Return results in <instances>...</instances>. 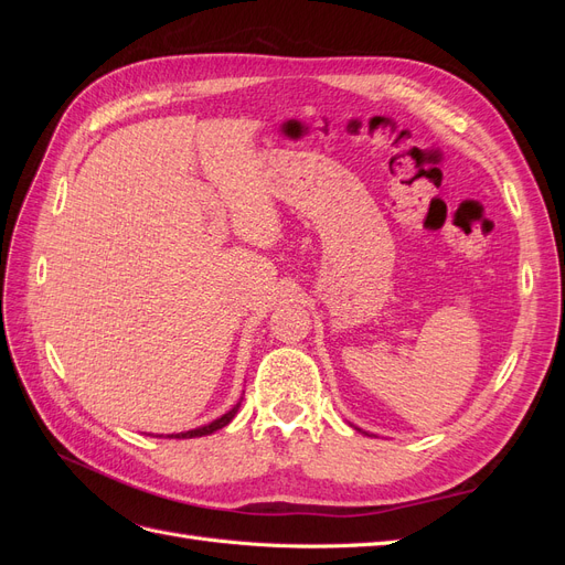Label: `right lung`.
Instances as JSON below:
<instances>
[{
    "instance_id": "1",
    "label": "right lung",
    "mask_w": 565,
    "mask_h": 565,
    "mask_svg": "<svg viewBox=\"0 0 565 565\" xmlns=\"http://www.w3.org/2000/svg\"><path fill=\"white\" fill-rule=\"evenodd\" d=\"M237 407H241V403H237L233 409H228V413L224 415V417H218V419H214L212 424H207V426H200V429H193V431H185V434H172L174 438H198V436H207V434H214L216 429H224V426L235 417V413H237ZM169 436V438H172Z\"/></svg>"
}]
</instances>
